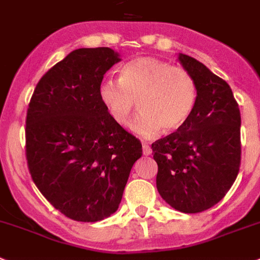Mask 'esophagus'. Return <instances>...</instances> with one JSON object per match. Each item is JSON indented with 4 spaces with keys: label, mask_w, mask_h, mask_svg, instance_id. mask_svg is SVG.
Segmentation results:
<instances>
[{
    "label": "esophagus",
    "mask_w": 260,
    "mask_h": 260,
    "mask_svg": "<svg viewBox=\"0 0 260 260\" xmlns=\"http://www.w3.org/2000/svg\"><path fill=\"white\" fill-rule=\"evenodd\" d=\"M142 145H143V154H145V155H150V154H151V147L148 146L147 142H143Z\"/></svg>",
    "instance_id": "esophagus-1"
}]
</instances>
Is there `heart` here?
Listing matches in <instances>:
<instances>
[{
	"label": "heart",
	"mask_w": 260,
	"mask_h": 260,
	"mask_svg": "<svg viewBox=\"0 0 260 260\" xmlns=\"http://www.w3.org/2000/svg\"><path fill=\"white\" fill-rule=\"evenodd\" d=\"M99 97L119 126L130 123L139 101L142 113L132 127L141 137L152 138L161 128L172 133L187 123L196 108L199 88L185 68L142 56L122 66L119 80L104 79Z\"/></svg>",
	"instance_id": "obj_1"
}]
</instances>
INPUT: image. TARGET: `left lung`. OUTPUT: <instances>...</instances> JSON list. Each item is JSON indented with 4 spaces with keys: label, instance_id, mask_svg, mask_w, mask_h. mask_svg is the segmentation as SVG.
<instances>
[{
    "label": "left lung",
    "instance_id": "1",
    "mask_svg": "<svg viewBox=\"0 0 260 260\" xmlns=\"http://www.w3.org/2000/svg\"><path fill=\"white\" fill-rule=\"evenodd\" d=\"M199 99L183 127L151 145L157 163L156 188L179 212L200 213L225 197L241 166V112L225 80L203 63L180 54Z\"/></svg>",
    "mask_w": 260,
    "mask_h": 260
}]
</instances>
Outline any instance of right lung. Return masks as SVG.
Masks as SVG:
<instances>
[{"label":"right lung","mask_w":260,"mask_h":260,"mask_svg":"<svg viewBox=\"0 0 260 260\" xmlns=\"http://www.w3.org/2000/svg\"><path fill=\"white\" fill-rule=\"evenodd\" d=\"M121 60L109 47L79 48L44 73L26 115V159L51 205L80 222L118 209L142 143L115 123L99 97L106 71Z\"/></svg>","instance_id":"right-lung-1"}]
</instances>
